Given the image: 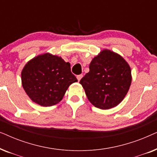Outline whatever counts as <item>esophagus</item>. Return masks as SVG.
<instances>
[{"label":"esophagus","mask_w":157,"mask_h":157,"mask_svg":"<svg viewBox=\"0 0 157 157\" xmlns=\"http://www.w3.org/2000/svg\"><path fill=\"white\" fill-rule=\"evenodd\" d=\"M82 77H83V75H82V74H81V75H78V76H77L76 78H77V79H78V81H79L81 80V78H82Z\"/></svg>","instance_id":"1"}]
</instances>
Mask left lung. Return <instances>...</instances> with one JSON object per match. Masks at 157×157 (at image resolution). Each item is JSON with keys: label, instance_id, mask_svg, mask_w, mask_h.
Returning a JSON list of instances; mask_svg holds the SVG:
<instances>
[{"label": "left lung", "instance_id": "1", "mask_svg": "<svg viewBox=\"0 0 157 157\" xmlns=\"http://www.w3.org/2000/svg\"><path fill=\"white\" fill-rule=\"evenodd\" d=\"M132 80V71L126 60L117 53L103 49L92 59L89 72L81 78L80 83L89 101L106 110L123 101Z\"/></svg>", "mask_w": 157, "mask_h": 157}]
</instances>
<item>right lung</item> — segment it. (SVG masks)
Returning a JSON list of instances; mask_svg holds the SVG:
<instances>
[{"label":"right lung","mask_w":157,"mask_h":157,"mask_svg":"<svg viewBox=\"0 0 157 157\" xmlns=\"http://www.w3.org/2000/svg\"><path fill=\"white\" fill-rule=\"evenodd\" d=\"M77 81L71 71V64L50 53L33 58L21 71V83L25 93L42 106L59 103L69 86Z\"/></svg>","instance_id":"add662e5"}]
</instances>
